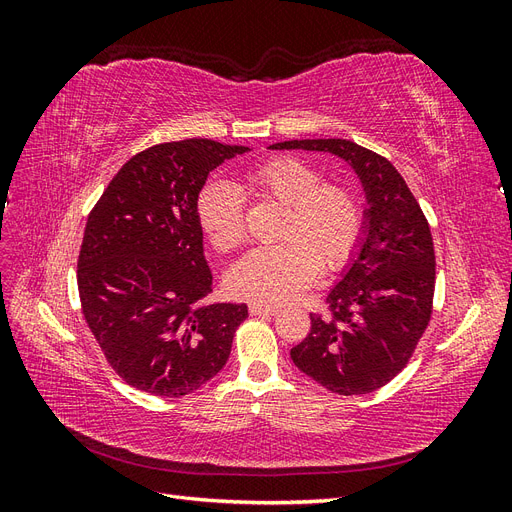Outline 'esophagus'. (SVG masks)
<instances>
[{"label": "esophagus", "instance_id": "esophagus-1", "mask_svg": "<svg viewBox=\"0 0 512 512\" xmlns=\"http://www.w3.org/2000/svg\"><path fill=\"white\" fill-rule=\"evenodd\" d=\"M250 314L252 316H275L277 307L275 305H265V303H250Z\"/></svg>", "mask_w": 512, "mask_h": 512}]
</instances>
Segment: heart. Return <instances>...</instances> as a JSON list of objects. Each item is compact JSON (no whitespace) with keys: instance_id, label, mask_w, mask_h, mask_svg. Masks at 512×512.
I'll return each mask as SVG.
<instances>
[{"instance_id":"obj_1","label":"heart","mask_w":512,"mask_h":512,"mask_svg":"<svg viewBox=\"0 0 512 512\" xmlns=\"http://www.w3.org/2000/svg\"><path fill=\"white\" fill-rule=\"evenodd\" d=\"M277 200L284 215L273 247L245 254L226 275L232 294L256 303H284L299 297L322 271L342 269L363 235L359 196L344 183H322L307 160L275 156L247 168L232 185L209 181L196 198V218L209 243L230 252L245 239L243 196Z\"/></svg>"}]
</instances>
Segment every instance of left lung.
<instances>
[{"mask_svg": "<svg viewBox=\"0 0 512 512\" xmlns=\"http://www.w3.org/2000/svg\"><path fill=\"white\" fill-rule=\"evenodd\" d=\"M271 149L327 151L359 175L369 209L361 252L327 297L329 316L309 314L312 329L290 359L337 395H365L408 365L433 312L436 252L429 222L397 168L344 138L284 141Z\"/></svg>", "mask_w": 512, "mask_h": 512, "instance_id": "8db88e82", "label": "left lung"}]
</instances>
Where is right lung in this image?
I'll return each instance as SVG.
<instances>
[{"mask_svg": "<svg viewBox=\"0 0 512 512\" xmlns=\"http://www.w3.org/2000/svg\"><path fill=\"white\" fill-rule=\"evenodd\" d=\"M247 147L209 138L136 153L91 209L79 254L81 309L108 365L138 391L183 397L226 365L245 303H207L196 198Z\"/></svg>", "mask_w": 512, "mask_h": 512, "instance_id": "right-lung-1", "label": "right lung"}]
</instances>
